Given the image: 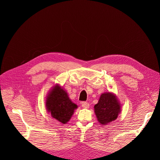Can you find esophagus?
<instances>
[{
    "mask_svg": "<svg viewBox=\"0 0 160 160\" xmlns=\"http://www.w3.org/2000/svg\"><path fill=\"white\" fill-rule=\"evenodd\" d=\"M81 106L83 107V108H89V104L88 102H85V101H83V102H81Z\"/></svg>",
    "mask_w": 160,
    "mask_h": 160,
    "instance_id": "esophagus-1",
    "label": "esophagus"
}]
</instances>
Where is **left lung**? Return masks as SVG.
<instances>
[{"label":"left lung","instance_id":"8db88e82","mask_svg":"<svg viewBox=\"0 0 160 160\" xmlns=\"http://www.w3.org/2000/svg\"><path fill=\"white\" fill-rule=\"evenodd\" d=\"M121 109L122 105L112 92H105L101 94L98 103L94 106L97 119L102 125H107L117 119Z\"/></svg>","mask_w":160,"mask_h":160}]
</instances>
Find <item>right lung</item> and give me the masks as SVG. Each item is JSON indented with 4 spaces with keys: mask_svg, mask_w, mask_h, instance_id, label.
Here are the masks:
<instances>
[{
    "mask_svg": "<svg viewBox=\"0 0 160 160\" xmlns=\"http://www.w3.org/2000/svg\"><path fill=\"white\" fill-rule=\"evenodd\" d=\"M46 109L52 118L62 124L71 119L77 105L72 102L67 92L59 84L51 88L45 99Z\"/></svg>",
    "mask_w": 160,
    "mask_h": 160,
    "instance_id": "1",
    "label": "right lung"
}]
</instances>
